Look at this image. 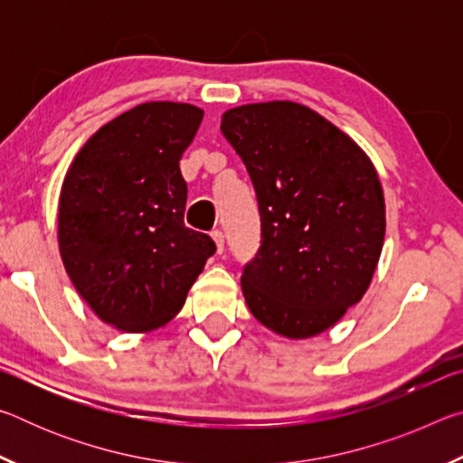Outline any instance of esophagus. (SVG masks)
Wrapping results in <instances>:
<instances>
[{
	"label": "esophagus",
	"mask_w": 463,
	"mask_h": 463,
	"mask_svg": "<svg viewBox=\"0 0 463 463\" xmlns=\"http://www.w3.org/2000/svg\"><path fill=\"white\" fill-rule=\"evenodd\" d=\"M213 241H214V245H216V253L221 255L222 250H224V234L221 231H214L213 232Z\"/></svg>",
	"instance_id": "34e87169"
}]
</instances>
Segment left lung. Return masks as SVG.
I'll list each match as a JSON object with an SVG mask.
<instances>
[{
  "label": "left lung",
  "instance_id": "left-lung-1",
  "mask_svg": "<svg viewBox=\"0 0 463 463\" xmlns=\"http://www.w3.org/2000/svg\"><path fill=\"white\" fill-rule=\"evenodd\" d=\"M221 130L260 202L261 247L241 278L250 315L294 341L328 331L378 268L386 234L378 171L354 138L298 101L231 108Z\"/></svg>",
  "mask_w": 463,
  "mask_h": 463
}]
</instances>
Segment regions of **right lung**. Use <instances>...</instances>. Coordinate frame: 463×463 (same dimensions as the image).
Wrapping results in <instances>:
<instances>
[{"mask_svg":"<svg viewBox=\"0 0 463 463\" xmlns=\"http://www.w3.org/2000/svg\"><path fill=\"white\" fill-rule=\"evenodd\" d=\"M202 118V108L184 101L138 104L93 132L62 179V265L93 315L122 333L175 318L216 250L184 224L179 161Z\"/></svg>","mask_w":463,"mask_h":463,"instance_id":"1","label":"right lung"}]
</instances>
